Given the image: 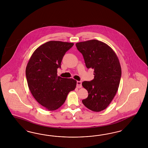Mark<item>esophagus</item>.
<instances>
[{
  "label": "esophagus",
  "instance_id": "1",
  "mask_svg": "<svg viewBox=\"0 0 148 148\" xmlns=\"http://www.w3.org/2000/svg\"><path fill=\"white\" fill-rule=\"evenodd\" d=\"M76 87L77 88H81L82 87V82H81V81H77V82H76Z\"/></svg>",
  "mask_w": 148,
  "mask_h": 148
}]
</instances>
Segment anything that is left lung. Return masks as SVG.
I'll use <instances>...</instances> for the list:
<instances>
[{
  "label": "left lung",
  "instance_id": "left-lung-1",
  "mask_svg": "<svg viewBox=\"0 0 148 148\" xmlns=\"http://www.w3.org/2000/svg\"><path fill=\"white\" fill-rule=\"evenodd\" d=\"M76 47L86 67L94 69V79L82 83L88 93L82 102L90 110L100 112L108 108L118 89L121 75L119 59L110 46L98 40L81 42Z\"/></svg>",
  "mask_w": 148,
  "mask_h": 148
}]
</instances>
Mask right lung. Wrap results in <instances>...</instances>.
I'll use <instances>...</instances> for the list:
<instances>
[{"instance_id": "obj_1", "label": "right lung", "mask_w": 148, "mask_h": 148, "mask_svg": "<svg viewBox=\"0 0 148 148\" xmlns=\"http://www.w3.org/2000/svg\"><path fill=\"white\" fill-rule=\"evenodd\" d=\"M73 43L51 40L33 53L26 68L29 90L36 101L49 111L60 108L67 95L75 90L76 81L58 76L63 57Z\"/></svg>"}]
</instances>
